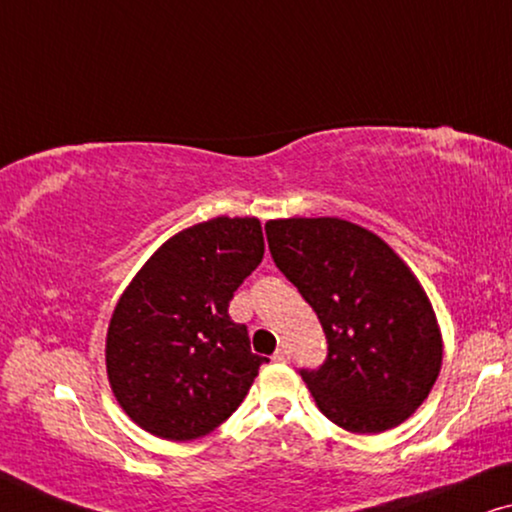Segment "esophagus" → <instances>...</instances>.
<instances>
[{"label":"esophagus","instance_id":"34e87169","mask_svg":"<svg viewBox=\"0 0 512 512\" xmlns=\"http://www.w3.org/2000/svg\"><path fill=\"white\" fill-rule=\"evenodd\" d=\"M273 362H287V359H290V352H287V348H278L276 352H273Z\"/></svg>","mask_w":512,"mask_h":512}]
</instances>
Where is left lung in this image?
Listing matches in <instances>:
<instances>
[{
  "mask_svg": "<svg viewBox=\"0 0 512 512\" xmlns=\"http://www.w3.org/2000/svg\"><path fill=\"white\" fill-rule=\"evenodd\" d=\"M266 241L325 329V364L299 371L318 408L352 434L408 420L436 383L443 338L406 262L341 218L269 220Z\"/></svg>",
  "mask_w": 512,
  "mask_h": 512,
  "instance_id": "left-lung-1",
  "label": "left lung"
}]
</instances>
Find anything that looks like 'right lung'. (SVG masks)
Masks as SVG:
<instances>
[{"label":"right lung","mask_w":512,"mask_h":512,"mask_svg":"<svg viewBox=\"0 0 512 512\" xmlns=\"http://www.w3.org/2000/svg\"><path fill=\"white\" fill-rule=\"evenodd\" d=\"M264 257L257 218H213L155 250L115 306L106 373L122 410L167 441L220 427L269 362L227 308Z\"/></svg>","instance_id":"add662e5"}]
</instances>
